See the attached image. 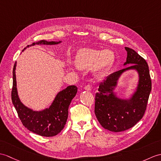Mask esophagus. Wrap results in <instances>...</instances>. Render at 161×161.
Returning <instances> with one entry per match:
<instances>
[{
    "instance_id": "obj_1",
    "label": "esophagus",
    "mask_w": 161,
    "mask_h": 161,
    "mask_svg": "<svg viewBox=\"0 0 161 161\" xmlns=\"http://www.w3.org/2000/svg\"><path fill=\"white\" fill-rule=\"evenodd\" d=\"M84 89L86 90V91H91V86H90V85H86V86L84 87Z\"/></svg>"
}]
</instances>
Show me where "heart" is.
Wrapping results in <instances>:
<instances>
[{
	"instance_id": "obj_1",
	"label": "heart",
	"mask_w": 161,
	"mask_h": 161,
	"mask_svg": "<svg viewBox=\"0 0 161 161\" xmlns=\"http://www.w3.org/2000/svg\"><path fill=\"white\" fill-rule=\"evenodd\" d=\"M114 55L109 50L100 51L95 48H81L76 55L75 64L81 70H88L93 67V71L99 76L113 64Z\"/></svg>"
}]
</instances>
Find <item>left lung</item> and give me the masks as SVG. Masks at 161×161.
<instances>
[{"label": "left lung", "instance_id": "obj_1", "mask_svg": "<svg viewBox=\"0 0 161 161\" xmlns=\"http://www.w3.org/2000/svg\"><path fill=\"white\" fill-rule=\"evenodd\" d=\"M124 66L132 64L112 73L101 82L95 95V113L103 128L119 132L132 128L143 118L152 90L149 67L145 59L128 47ZM136 69L139 74L136 91L129 100L117 98L113 91L121 75L126 70Z\"/></svg>", "mask_w": 161, "mask_h": 161}]
</instances>
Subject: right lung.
I'll list each match as a JSON object with an SVG mask.
<instances>
[{
  "instance_id": "obj_1",
  "label": "right lung",
  "mask_w": 161,
  "mask_h": 161,
  "mask_svg": "<svg viewBox=\"0 0 161 161\" xmlns=\"http://www.w3.org/2000/svg\"><path fill=\"white\" fill-rule=\"evenodd\" d=\"M61 42L62 41L47 42L46 40H40L27 45V47L34 46L36 44L54 45ZM16 62H15L13 69L12 100L22 124L29 131L40 136L50 137L57 135L64 128L68 119L69 107L72 99L77 94V87L76 86H67L66 88L58 93L49 108L41 111H33L25 106L20 102L18 97L16 88Z\"/></svg>"
}]
</instances>
